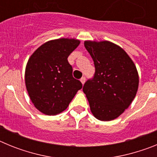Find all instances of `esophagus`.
I'll list each match as a JSON object with an SVG mask.
<instances>
[{
    "label": "esophagus",
    "mask_w": 157,
    "mask_h": 157,
    "mask_svg": "<svg viewBox=\"0 0 157 157\" xmlns=\"http://www.w3.org/2000/svg\"><path fill=\"white\" fill-rule=\"evenodd\" d=\"M80 81H81V82L82 83V84H84L86 82V77H82L81 79H80Z\"/></svg>",
    "instance_id": "esophagus-1"
}]
</instances>
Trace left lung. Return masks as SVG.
<instances>
[{"mask_svg": "<svg viewBox=\"0 0 157 157\" xmlns=\"http://www.w3.org/2000/svg\"><path fill=\"white\" fill-rule=\"evenodd\" d=\"M84 45L94 60L95 73L82 90L93 115L101 121H110L120 116L135 98L138 71L127 52L110 41H86Z\"/></svg>", "mask_w": 157, "mask_h": 157, "instance_id": "obj_1", "label": "left lung"}]
</instances>
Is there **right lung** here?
<instances>
[{
  "mask_svg": "<svg viewBox=\"0 0 157 157\" xmlns=\"http://www.w3.org/2000/svg\"><path fill=\"white\" fill-rule=\"evenodd\" d=\"M75 39L60 38L43 44L32 54L25 71L27 92L35 108L45 115L67 108L82 84L72 75L69 55L78 46Z\"/></svg>",
  "mask_w": 157,
  "mask_h": 157,
  "instance_id": "1",
  "label": "right lung"
}]
</instances>
